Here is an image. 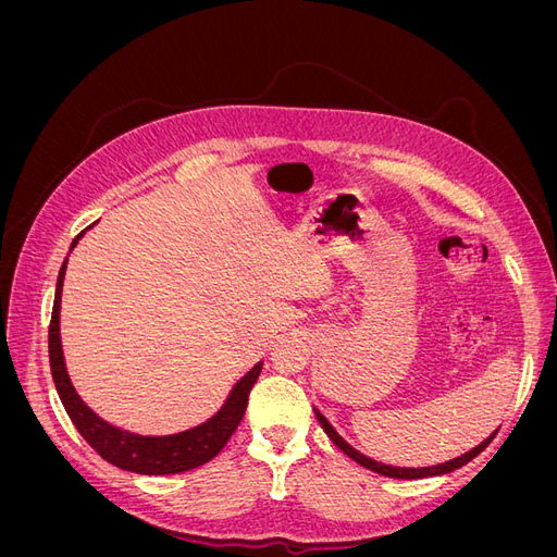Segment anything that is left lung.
Listing matches in <instances>:
<instances>
[{
    "label": "left lung",
    "instance_id": "1",
    "mask_svg": "<svg viewBox=\"0 0 557 557\" xmlns=\"http://www.w3.org/2000/svg\"><path fill=\"white\" fill-rule=\"evenodd\" d=\"M315 411V418H318V423L323 425V430H325V434L330 436V440L339 446L348 458H352L356 460L358 465H362V467H367V469H372V471H376V474H381V476H391V479H428V476H442V474H448V471H455V469H460L462 465H467L469 460H474L476 455L491 444L493 440H495V434H497V430L487 436L485 442H481L476 448H471V450H467L465 455H460V458H453V460H448V462H442V465H432V467H393V465H383V462H376V460H372V458H367L364 453H360V450H356L352 448L348 442H344V436L336 432L332 425H330V420L320 413L318 409H313Z\"/></svg>",
    "mask_w": 557,
    "mask_h": 557
}]
</instances>
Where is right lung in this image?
Masks as SVG:
<instances>
[{
  "instance_id": "obj_1",
  "label": "right lung",
  "mask_w": 557,
  "mask_h": 557,
  "mask_svg": "<svg viewBox=\"0 0 557 557\" xmlns=\"http://www.w3.org/2000/svg\"><path fill=\"white\" fill-rule=\"evenodd\" d=\"M81 237L83 232L72 242V248L78 244ZM64 272H66V260L62 262V269H60L53 315H50L48 358H50V372H53L58 395L83 440L102 455L107 462L121 467L125 471H134V474H181V471H188L213 460L230 442L234 430L239 428L248 407L250 387L256 385L262 372V362H258L246 376L237 381V385L232 387V393L225 399L221 411L211 416L207 423L178 434H164V436H144V434L127 432L123 428H115L107 423V420L99 418L88 404L78 397L76 387L70 381V374H66L62 342H60V301H62Z\"/></svg>"
}]
</instances>
